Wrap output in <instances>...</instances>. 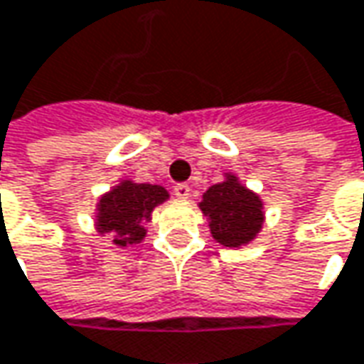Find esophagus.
<instances>
[{"label":"esophagus","mask_w":364,"mask_h":364,"mask_svg":"<svg viewBox=\"0 0 364 364\" xmlns=\"http://www.w3.org/2000/svg\"><path fill=\"white\" fill-rule=\"evenodd\" d=\"M173 193H175L179 200H187V198L191 196V189H189V185H187V183H177V185H175V189H173Z\"/></svg>","instance_id":"esophagus-1"}]
</instances>
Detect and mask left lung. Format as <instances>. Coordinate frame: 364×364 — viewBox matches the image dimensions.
<instances>
[{
    "label": "left lung",
    "instance_id": "8db88e82",
    "mask_svg": "<svg viewBox=\"0 0 364 364\" xmlns=\"http://www.w3.org/2000/svg\"><path fill=\"white\" fill-rule=\"evenodd\" d=\"M198 205L208 218L214 241L225 247L251 243L266 220L262 198L232 173H225V181L212 185Z\"/></svg>",
    "mask_w": 364,
    "mask_h": 364
}]
</instances>
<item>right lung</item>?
<instances>
[{
    "label": "right lung",
    "mask_w": 364,
    "mask_h": 364,
    "mask_svg": "<svg viewBox=\"0 0 364 364\" xmlns=\"http://www.w3.org/2000/svg\"><path fill=\"white\" fill-rule=\"evenodd\" d=\"M166 200L168 191L162 185L123 179L98 198L95 228L102 237L111 235L119 247L138 245L146 237L144 223H150L154 208Z\"/></svg>",
    "instance_id": "obj_1"
}]
</instances>
